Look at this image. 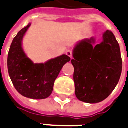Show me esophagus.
I'll list each match as a JSON object with an SVG mask.
<instances>
[{
  "mask_svg": "<svg viewBox=\"0 0 128 128\" xmlns=\"http://www.w3.org/2000/svg\"><path fill=\"white\" fill-rule=\"evenodd\" d=\"M66 55H67V56H69L70 58H72V51H71V50H67V51H66Z\"/></svg>",
  "mask_w": 128,
  "mask_h": 128,
  "instance_id": "obj_1",
  "label": "esophagus"
}]
</instances>
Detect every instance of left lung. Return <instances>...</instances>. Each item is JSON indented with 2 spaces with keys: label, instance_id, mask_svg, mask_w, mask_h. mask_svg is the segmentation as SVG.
Instances as JSON below:
<instances>
[{
  "label": "left lung",
  "instance_id": "1",
  "mask_svg": "<svg viewBox=\"0 0 128 128\" xmlns=\"http://www.w3.org/2000/svg\"><path fill=\"white\" fill-rule=\"evenodd\" d=\"M94 37L81 40L74 46L73 80L76 97L82 102L104 101L118 84L122 60L118 42L112 31L103 34V41L94 46Z\"/></svg>",
  "mask_w": 128,
  "mask_h": 128
}]
</instances>
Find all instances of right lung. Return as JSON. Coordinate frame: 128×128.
<instances>
[{"label":"right lung","mask_w":128,"mask_h":128,"mask_svg":"<svg viewBox=\"0 0 128 128\" xmlns=\"http://www.w3.org/2000/svg\"><path fill=\"white\" fill-rule=\"evenodd\" d=\"M31 23L22 28L14 38L8 54L7 66L13 86L20 94L33 100L50 96L55 80L71 58L62 55L44 63H34L24 53L22 41Z\"/></svg>","instance_id":"add662e5"}]
</instances>
